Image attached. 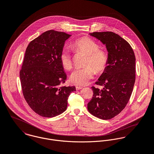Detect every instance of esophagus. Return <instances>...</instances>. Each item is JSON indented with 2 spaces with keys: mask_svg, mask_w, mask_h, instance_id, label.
<instances>
[{
  "mask_svg": "<svg viewBox=\"0 0 154 154\" xmlns=\"http://www.w3.org/2000/svg\"><path fill=\"white\" fill-rule=\"evenodd\" d=\"M83 87H81V86H76V89L77 90H81V89H82Z\"/></svg>",
  "mask_w": 154,
  "mask_h": 154,
  "instance_id": "34e87169",
  "label": "esophagus"
}]
</instances>
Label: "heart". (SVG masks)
I'll list each match as a JSON object with an SVG mask.
<instances>
[{
	"label": "heart",
	"instance_id": "heart-1",
	"mask_svg": "<svg viewBox=\"0 0 154 154\" xmlns=\"http://www.w3.org/2000/svg\"><path fill=\"white\" fill-rule=\"evenodd\" d=\"M72 47L76 54H83L87 58L83 69H78L71 75L70 82L78 86L87 85L93 79L95 72L97 74L103 73L108 64L107 52L100 48L99 44L88 36H84L75 40ZM60 60L63 68L67 70H72L73 62L69 51L63 50L60 55Z\"/></svg>",
	"mask_w": 154,
	"mask_h": 154
}]
</instances>
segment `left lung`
<instances>
[{"label": "left lung", "mask_w": 154, "mask_h": 154, "mask_svg": "<svg viewBox=\"0 0 154 154\" xmlns=\"http://www.w3.org/2000/svg\"><path fill=\"white\" fill-rule=\"evenodd\" d=\"M106 45L108 64L96 82L102 89L92 87L93 97L88 110L102 119H110L118 115L131 97L136 79V58L125 39L112 32L90 33Z\"/></svg>", "instance_id": "obj_1"}]
</instances>
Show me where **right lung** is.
<instances>
[{"mask_svg": "<svg viewBox=\"0 0 154 154\" xmlns=\"http://www.w3.org/2000/svg\"><path fill=\"white\" fill-rule=\"evenodd\" d=\"M70 36L48 30L32 41L25 52L20 72L23 96L30 108L41 116L51 118L64 112L75 86L66 87L67 76L60 55Z\"/></svg>", "mask_w": 154, "mask_h": 154, "instance_id": "1", "label": "right lung"}]
</instances>
